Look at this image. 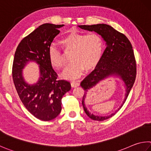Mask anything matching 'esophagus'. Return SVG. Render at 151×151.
I'll return each mask as SVG.
<instances>
[{"instance_id": "esophagus-1", "label": "esophagus", "mask_w": 151, "mask_h": 151, "mask_svg": "<svg viewBox=\"0 0 151 151\" xmlns=\"http://www.w3.org/2000/svg\"><path fill=\"white\" fill-rule=\"evenodd\" d=\"M70 84H71V86H72V87H74V88L80 86V83H79L78 81H72Z\"/></svg>"}]
</instances>
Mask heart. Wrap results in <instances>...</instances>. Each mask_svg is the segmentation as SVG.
<instances>
[{"instance_id": "heart-1", "label": "heart", "mask_w": 151, "mask_h": 151, "mask_svg": "<svg viewBox=\"0 0 151 151\" xmlns=\"http://www.w3.org/2000/svg\"><path fill=\"white\" fill-rule=\"evenodd\" d=\"M60 42L65 50H72L70 54L72 62L63 73L64 78L75 79L79 77L84 68L88 70L96 66L102 57L103 40L95 33L87 34L70 32L63 37ZM49 59L57 69H61L65 66L63 57L55 45H51L49 49Z\"/></svg>"}]
</instances>
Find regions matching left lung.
<instances>
[{
    "label": "left lung",
    "instance_id": "obj_1",
    "mask_svg": "<svg viewBox=\"0 0 151 151\" xmlns=\"http://www.w3.org/2000/svg\"><path fill=\"white\" fill-rule=\"evenodd\" d=\"M78 27L87 31L97 33L106 42V48L100 61L96 66L94 70L81 83V86L85 91L82 101L85 113L93 120L104 121L113 116L122 108L135 83L137 67L133 47L129 40L124 34L117 32L113 27L107 24L81 25ZM111 77L119 78L123 82L126 88L125 99L121 106L115 113L106 116H96L90 113L85 106L84 101L87 92L100 81Z\"/></svg>",
    "mask_w": 151,
    "mask_h": 151
}]
</instances>
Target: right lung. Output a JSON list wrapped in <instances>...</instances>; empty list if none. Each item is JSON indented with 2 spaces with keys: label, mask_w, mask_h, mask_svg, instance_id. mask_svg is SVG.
Wrapping results in <instances>:
<instances>
[{
  "label": "right lung",
  "mask_w": 151,
  "mask_h": 151,
  "mask_svg": "<svg viewBox=\"0 0 151 151\" xmlns=\"http://www.w3.org/2000/svg\"><path fill=\"white\" fill-rule=\"evenodd\" d=\"M64 26L44 24L24 37L16 49L12 78L18 94L26 108L42 121H49L61 111V99L71 88L68 81L58 80L49 59V49L59 28ZM29 62L39 66L40 77L34 84L27 83L23 69Z\"/></svg>",
  "instance_id": "add662e5"
}]
</instances>
